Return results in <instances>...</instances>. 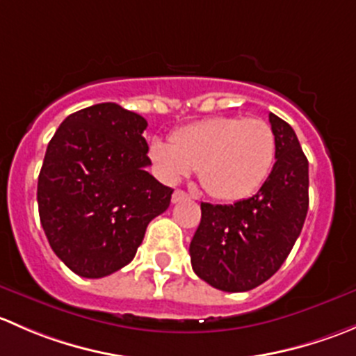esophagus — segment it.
Masks as SVG:
<instances>
[{"mask_svg": "<svg viewBox=\"0 0 356 356\" xmlns=\"http://www.w3.org/2000/svg\"><path fill=\"white\" fill-rule=\"evenodd\" d=\"M188 193H184L182 189H175L174 195H172V203H179V201H184L188 200Z\"/></svg>", "mask_w": 356, "mask_h": 356, "instance_id": "esophagus-1", "label": "esophagus"}]
</instances>
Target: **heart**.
<instances>
[{"label":"heart","mask_w":356,"mask_h":356,"mask_svg":"<svg viewBox=\"0 0 356 356\" xmlns=\"http://www.w3.org/2000/svg\"><path fill=\"white\" fill-rule=\"evenodd\" d=\"M148 155L167 184L198 170L201 188L211 198L239 201L253 195L270 174L275 134L261 118L213 117L175 131L170 146L153 141Z\"/></svg>","instance_id":"obj_1"}]
</instances>
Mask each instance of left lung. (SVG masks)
Returning <instances> with one entry per match:
<instances>
[{
  "label": "left lung",
  "instance_id": "obj_1",
  "mask_svg": "<svg viewBox=\"0 0 356 356\" xmlns=\"http://www.w3.org/2000/svg\"><path fill=\"white\" fill-rule=\"evenodd\" d=\"M275 163L260 191L232 204L201 203L189 245L195 274L213 288L243 293L264 284L293 250L308 211V160L293 127L268 115Z\"/></svg>",
  "mask_w": 356,
  "mask_h": 356
}]
</instances>
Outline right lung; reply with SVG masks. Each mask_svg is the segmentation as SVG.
I'll return each instance as SVG.
<instances>
[{
	"label": "right lung",
	"mask_w": 356,
	"mask_h": 356,
	"mask_svg": "<svg viewBox=\"0 0 356 356\" xmlns=\"http://www.w3.org/2000/svg\"><path fill=\"white\" fill-rule=\"evenodd\" d=\"M141 115L99 103L68 115L46 149L38 179L39 218L56 257L81 277L131 264L146 227L174 189L146 167Z\"/></svg>",
	"instance_id": "right-lung-1"
}]
</instances>
